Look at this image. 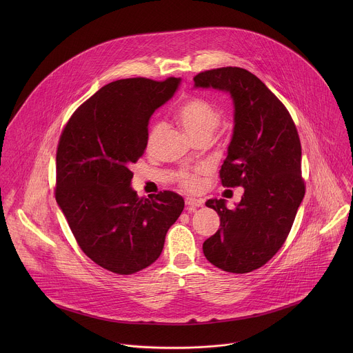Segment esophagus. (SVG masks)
Wrapping results in <instances>:
<instances>
[{"label":"esophagus","instance_id":"34e87169","mask_svg":"<svg viewBox=\"0 0 353 353\" xmlns=\"http://www.w3.org/2000/svg\"><path fill=\"white\" fill-rule=\"evenodd\" d=\"M186 205L188 206H192V208H199V206H202L203 205V201L202 200H199V199H193V197H186Z\"/></svg>","mask_w":353,"mask_h":353}]
</instances>
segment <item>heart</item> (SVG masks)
I'll return each mask as SVG.
<instances>
[{"label": "heart", "instance_id": "1", "mask_svg": "<svg viewBox=\"0 0 353 353\" xmlns=\"http://www.w3.org/2000/svg\"><path fill=\"white\" fill-rule=\"evenodd\" d=\"M221 115L220 111L210 103L201 98H190L183 101L176 110V121L186 132V134L192 139L208 137L210 139L214 130L220 123ZM161 123H156L152 126L150 136H148V147H152L161 133ZM203 170L197 171H182L178 175L181 185L192 192H196L201 186V175Z\"/></svg>", "mask_w": 353, "mask_h": 353}]
</instances>
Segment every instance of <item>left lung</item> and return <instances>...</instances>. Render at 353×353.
I'll return each mask as SVG.
<instances>
[{"mask_svg": "<svg viewBox=\"0 0 353 353\" xmlns=\"http://www.w3.org/2000/svg\"><path fill=\"white\" fill-rule=\"evenodd\" d=\"M194 88L230 94L234 132L220 178L223 186L245 189L235 209L223 199L206 201L220 216V228L203 242V255L225 272L249 273L280 250L302 203L298 130L285 105L246 69L202 72Z\"/></svg>", "mask_w": 353, "mask_h": 353, "instance_id": "8db88e82", "label": "left lung"}]
</instances>
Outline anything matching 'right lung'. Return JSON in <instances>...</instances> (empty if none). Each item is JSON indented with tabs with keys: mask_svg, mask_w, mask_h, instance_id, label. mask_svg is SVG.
Wrapping results in <instances>:
<instances>
[{
	"mask_svg": "<svg viewBox=\"0 0 353 353\" xmlns=\"http://www.w3.org/2000/svg\"><path fill=\"white\" fill-rule=\"evenodd\" d=\"M181 79H123L84 101L57 150L55 200L80 249L117 274H133L161 254L185 201L174 192L139 197L130 167L145 151L152 114Z\"/></svg>",
	"mask_w": 353,
	"mask_h": 353,
	"instance_id": "right-lung-1",
	"label": "right lung"
}]
</instances>
